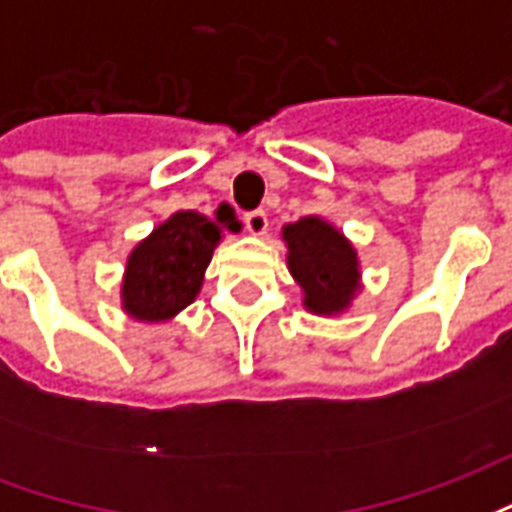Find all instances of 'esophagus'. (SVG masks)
Masks as SVG:
<instances>
[{"label":"esophagus","mask_w":512,"mask_h":512,"mask_svg":"<svg viewBox=\"0 0 512 512\" xmlns=\"http://www.w3.org/2000/svg\"><path fill=\"white\" fill-rule=\"evenodd\" d=\"M244 224H246V233L263 235L268 230L266 211H249V213H244Z\"/></svg>","instance_id":"esophagus-1"}]
</instances>
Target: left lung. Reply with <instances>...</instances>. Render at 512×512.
Here are the masks:
<instances>
[{
	"label": "left lung",
	"mask_w": 512,
	"mask_h": 512,
	"mask_svg": "<svg viewBox=\"0 0 512 512\" xmlns=\"http://www.w3.org/2000/svg\"><path fill=\"white\" fill-rule=\"evenodd\" d=\"M288 268L304 290V307L315 315L343 312L359 290V260L351 241L318 216L285 224Z\"/></svg>",
	"instance_id": "left-lung-1"
}]
</instances>
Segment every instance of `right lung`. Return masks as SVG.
Instances as JSON below:
<instances>
[{
  "mask_svg": "<svg viewBox=\"0 0 512 512\" xmlns=\"http://www.w3.org/2000/svg\"><path fill=\"white\" fill-rule=\"evenodd\" d=\"M222 227L238 230L233 211L208 219L197 211H178L139 241L123 274V310L136 321L158 323L175 318L197 299Z\"/></svg>",
  "mask_w": 512,
  "mask_h": 512,
  "instance_id": "add662e5",
  "label": "right lung"
}]
</instances>
